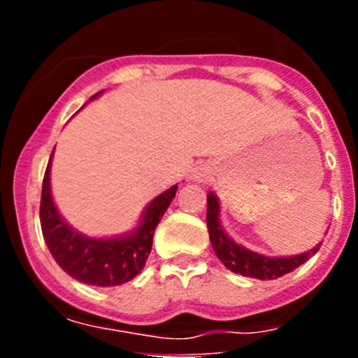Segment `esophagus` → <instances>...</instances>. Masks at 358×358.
I'll list each match as a JSON object with an SVG mask.
<instances>
[{
    "instance_id": "esophagus-1",
    "label": "esophagus",
    "mask_w": 358,
    "mask_h": 358,
    "mask_svg": "<svg viewBox=\"0 0 358 358\" xmlns=\"http://www.w3.org/2000/svg\"><path fill=\"white\" fill-rule=\"evenodd\" d=\"M204 177H206V172H204V170H199V172L194 173L195 181H204Z\"/></svg>"
}]
</instances>
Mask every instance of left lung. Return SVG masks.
Instances as JSON below:
<instances>
[{
    "label": "left lung",
    "mask_w": 358,
    "mask_h": 358,
    "mask_svg": "<svg viewBox=\"0 0 358 358\" xmlns=\"http://www.w3.org/2000/svg\"><path fill=\"white\" fill-rule=\"evenodd\" d=\"M208 233H210V242L213 245V251L217 258L229 268L231 273L242 274L256 280H276L283 274L292 273L306 260L312 258V255L319 251L321 243L319 242L314 249L301 252L296 256H265L260 252H255L251 249L243 248L240 243L227 235L220 224V204H218L217 195L211 192L208 194V211H206Z\"/></svg>",
    "instance_id": "8db88e82"
}]
</instances>
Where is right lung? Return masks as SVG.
Instances as JSON below:
<instances>
[{
	"instance_id": "obj_1",
	"label": "right lung",
	"mask_w": 358,
	"mask_h": 358,
	"mask_svg": "<svg viewBox=\"0 0 358 358\" xmlns=\"http://www.w3.org/2000/svg\"><path fill=\"white\" fill-rule=\"evenodd\" d=\"M52 157L53 152L44 172L39 215L44 242L48 245L53 260L64 273L87 285L115 287L131 281L143 271L145 262L150 255L154 231L176 197L177 185L148 202L140 224L132 231L109 238H94L78 233L57 210L50 185Z\"/></svg>"
}]
</instances>
